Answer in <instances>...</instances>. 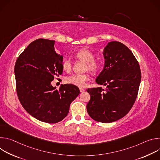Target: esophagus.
<instances>
[{
  "label": "esophagus",
  "instance_id": "obj_1",
  "mask_svg": "<svg viewBox=\"0 0 160 160\" xmlns=\"http://www.w3.org/2000/svg\"><path fill=\"white\" fill-rule=\"evenodd\" d=\"M79 89H80V92H84V91H85V89L83 88H80Z\"/></svg>",
  "mask_w": 160,
  "mask_h": 160
}]
</instances>
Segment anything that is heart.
Masks as SVG:
<instances>
[{
    "label": "heart",
    "mask_w": 160,
    "mask_h": 160,
    "mask_svg": "<svg viewBox=\"0 0 160 160\" xmlns=\"http://www.w3.org/2000/svg\"><path fill=\"white\" fill-rule=\"evenodd\" d=\"M75 56L78 59L86 63V69L91 73H96L101 68V63L99 61L94 60V54L87 49H82L77 51ZM62 69L66 72H70L72 68V62L70 59H64L62 63ZM89 80L88 74H75L68 77L65 78V82L67 83L73 85L82 87L85 83Z\"/></svg>",
    "instance_id": "1"
}]
</instances>
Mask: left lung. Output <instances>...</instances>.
Masks as SVG:
<instances>
[{"label":"left lung","mask_w":160,"mask_h":160,"mask_svg":"<svg viewBox=\"0 0 160 160\" xmlns=\"http://www.w3.org/2000/svg\"><path fill=\"white\" fill-rule=\"evenodd\" d=\"M102 55L103 70L96 82L104 88L87 89L90 95L87 110L93 120L111 123L125 117L133 106L141 83V73L132 51L120 42H108Z\"/></svg>","instance_id":"left-lung-1"}]
</instances>
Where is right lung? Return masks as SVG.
<instances>
[{
    "mask_svg": "<svg viewBox=\"0 0 160 160\" xmlns=\"http://www.w3.org/2000/svg\"><path fill=\"white\" fill-rule=\"evenodd\" d=\"M55 40L37 39L18 58L15 66L16 91L25 109L35 118L56 123L69 112L70 104L80 94L78 87L61 85L59 89L51 82L62 73L63 56L54 48Z\"/></svg>",
    "mask_w": 160,
    "mask_h": 160,
    "instance_id": "1",
    "label": "right lung"
}]
</instances>
